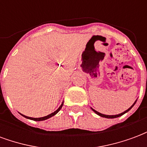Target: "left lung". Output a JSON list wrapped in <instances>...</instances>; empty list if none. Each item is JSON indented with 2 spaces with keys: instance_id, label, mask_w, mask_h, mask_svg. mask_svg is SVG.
<instances>
[{
  "instance_id": "1",
  "label": "left lung",
  "mask_w": 147,
  "mask_h": 147,
  "mask_svg": "<svg viewBox=\"0 0 147 147\" xmlns=\"http://www.w3.org/2000/svg\"><path fill=\"white\" fill-rule=\"evenodd\" d=\"M136 101H137V100H136ZM136 102H135V103H134V104H133V105H131V107H130V108L128 109H127V110H126V111H124V112H123V113H120V114H118V115H113V116H109V115H105V114L100 113H98V112H97V111L94 110V109L91 108V109H92V110L94 111V113H95L96 114H98V115H99V116H100V117H105V118H110V119H113V118H117V117H120V116H122V115H123V114H124V113H126L127 112H128V111H129L130 109H131L132 108L133 106H134V105H135V104H136Z\"/></svg>"
}]
</instances>
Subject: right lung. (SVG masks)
<instances>
[{
	"instance_id": "obj_1",
	"label": "right lung",
	"mask_w": 147,
	"mask_h": 147,
	"mask_svg": "<svg viewBox=\"0 0 147 147\" xmlns=\"http://www.w3.org/2000/svg\"><path fill=\"white\" fill-rule=\"evenodd\" d=\"M63 104H64V102L61 104V105L59 107V108L57 109V110L55 111V112H53V113H52L51 114H49V115H48V116H45V117H40V118H33V117H26V116H24V115H22V116H24V117H26V118H27V119H30V120H36V121H41V120H47V119H49V118H50V117H52L53 116H54V115H56V114L59 111L61 110V109L62 108V106H63Z\"/></svg>"
}]
</instances>
